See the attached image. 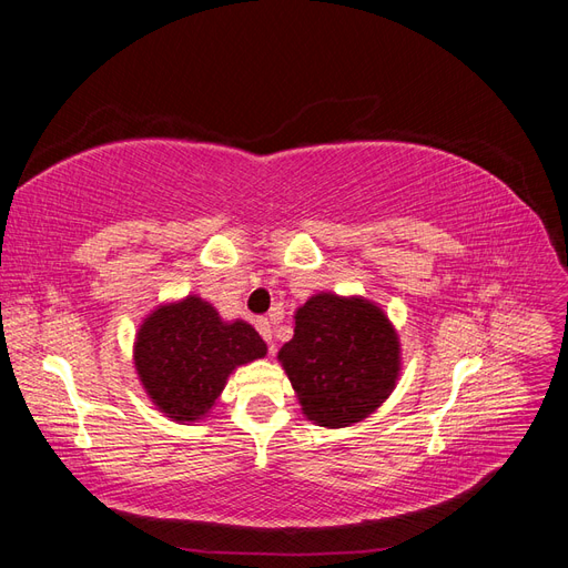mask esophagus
<instances>
[{"label":"esophagus","mask_w":568,"mask_h":568,"mask_svg":"<svg viewBox=\"0 0 568 568\" xmlns=\"http://www.w3.org/2000/svg\"><path fill=\"white\" fill-rule=\"evenodd\" d=\"M255 329L261 332V336L267 341V346H270V353L274 355L277 353V346H274L272 343V322L267 320V317H261V320H255Z\"/></svg>","instance_id":"esophagus-1"}]
</instances>
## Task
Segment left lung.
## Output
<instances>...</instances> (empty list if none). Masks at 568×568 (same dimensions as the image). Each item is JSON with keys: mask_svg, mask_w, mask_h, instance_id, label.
I'll use <instances>...</instances> for the list:
<instances>
[{"mask_svg": "<svg viewBox=\"0 0 568 568\" xmlns=\"http://www.w3.org/2000/svg\"><path fill=\"white\" fill-rule=\"evenodd\" d=\"M280 363L305 419L326 428L363 422L400 376V338L386 313L363 296L320 291L294 315Z\"/></svg>", "mask_w": 568, "mask_h": 568, "instance_id": "1", "label": "left lung"}]
</instances>
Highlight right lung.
I'll list each match as a JSON object with an SVG mask.
<instances>
[{"instance_id":"1","label":"right lung","mask_w":568,"mask_h":568,"mask_svg":"<svg viewBox=\"0 0 568 568\" xmlns=\"http://www.w3.org/2000/svg\"><path fill=\"white\" fill-rule=\"evenodd\" d=\"M265 355V341L248 322H225L194 294L151 311L132 348L149 400L178 424L209 417L230 374Z\"/></svg>"}]
</instances>
